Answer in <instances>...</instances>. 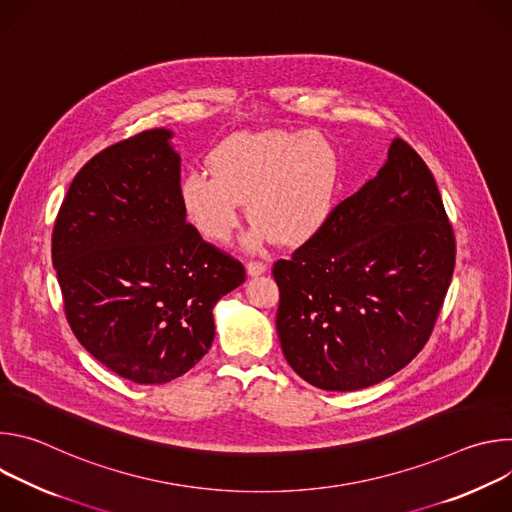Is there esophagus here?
<instances>
[{
	"instance_id": "esophagus-1",
	"label": "esophagus",
	"mask_w": 512,
	"mask_h": 512,
	"mask_svg": "<svg viewBox=\"0 0 512 512\" xmlns=\"http://www.w3.org/2000/svg\"><path fill=\"white\" fill-rule=\"evenodd\" d=\"M267 271V265L263 263V261H249L247 263V273L251 275V277H257V275H261V273H265Z\"/></svg>"
}]
</instances>
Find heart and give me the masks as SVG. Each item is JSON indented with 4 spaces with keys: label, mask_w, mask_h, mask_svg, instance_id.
<instances>
[{
    "label": "heart",
    "mask_w": 512,
    "mask_h": 512,
    "mask_svg": "<svg viewBox=\"0 0 512 512\" xmlns=\"http://www.w3.org/2000/svg\"><path fill=\"white\" fill-rule=\"evenodd\" d=\"M208 170L188 172L180 198L192 227L214 245L231 239L247 204L251 247L271 239L300 247L328 223L340 182L334 145L316 131L235 135L210 154Z\"/></svg>",
    "instance_id": "heart-1"
}]
</instances>
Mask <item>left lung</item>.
<instances>
[{"label": "left lung", "mask_w": 512, "mask_h": 512, "mask_svg": "<svg viewBox=\"0 0 512 512\" xmlns=\"http://www.w3.org/2000/svg\"><path fill=\"white\" fill-rule=\"evenodd\" d=\"M456 263L437 184L403 139L324 229L273 265L289 367L324 391L367 389L425 346Z\"/></svg>", "instance_id": "1"}]
</instances>
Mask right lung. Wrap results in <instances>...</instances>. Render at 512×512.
Returning a JSON list of instances; mask_svg holds the SVG:
<instances>
[{
  "mask_svg": "<svg viewBox=\"0 0 512 512\" xmlns=\"http://www.w3.org/2000/svg\"><path fill=\"white\" fill-rule=\"evenodd\" d=\"M172 137L141 131L89 160L52 233L72 332L137 385L188 373L214 340V304L245 281L239 261L186 223Z\"/></svg>",
  "mask_w": 512,
  "mask_h": 512,
  "instance_id": "add662e5",
  "label": "right lung"
}]
</instances>
